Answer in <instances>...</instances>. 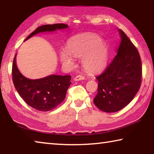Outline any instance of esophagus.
<instances>
[{"label": "esophagus", "mask_w": 154, "mask_h": 154, "mask_svg": "<svg viewBox=\"0 0 154 154\" xmlns=\"http://www.w3.org/2000/svg\"><path fill=\"white\" fill-rule=\"evenodd\" d=\"M85 77L83 76V75H77L76 77H74V80L75 81H79V80H83L84 79Z\"/></svg>", "instance_id": "esophagus-1"}]
</instances>
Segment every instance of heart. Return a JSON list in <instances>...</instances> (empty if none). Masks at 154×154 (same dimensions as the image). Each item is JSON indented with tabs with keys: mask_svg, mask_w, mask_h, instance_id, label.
I'll return each instance as SVG.
<instances>
[{
	"mask_svg": "<svg viewBox=\"0 0 154 154\" xmlns=\"http://www.w3.org/2000/svg\"><path fill=\"white\" fill-rule=\"evenodd\" d=\"M65 51L60 52L58 58L62 66L67 69H72L75 66L71 57L79 58L81 66L88 72L99 71L108 60L109 50L106 42L92 32L72 36L65 45Z\"/></svg>",
	"mask_w": 154,
	"mask_h": 154,
	"instance_id": "1",
	"label": "heart"
}]
</instances>
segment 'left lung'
<instances>
[{
  "mask_svg": "<svg viewBox=\"0 0 154 154\" xmlns=\"http://www.w3.org/2000/svg\"><path fill=\"white\" fill-rule=\"evenodd\" d=\"M120 42L112 61L96 77L98 93L94 103L101 111L113 113L131 102L142 80L141 60L139 51L124 31L118 29Z\"/></svg>",
  "mask_w": 154,
  "mask_h": 154,
  "instance_id": "obj_1",
  "label": "left lung"
}]
</instances>
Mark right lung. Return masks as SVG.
<instances>
[{
    "label": "right lung",
    "mask_w": 154,
    "mask_h": 154,
    "mask_svg": "<svg viewBox=\"0 0 154 154\" xmlns=\"http://www.w3.org/2000/svg\"><path fill=\"white\" fill-rule=\"evenodd\" d=\"M69 26L64 24L41 26L26 38L43 32H51ZM15 56L12 66V79L15 89L21 97L31 107L41 111L55 109L66 97L68 88L71 84V75H49L38 79H30L20 73L17 69Z\"/></svg>",
    "instance_id": "add662e5"
}]
</instances>
